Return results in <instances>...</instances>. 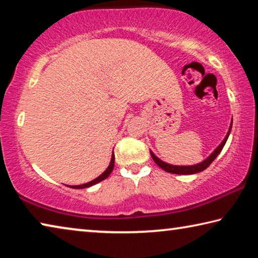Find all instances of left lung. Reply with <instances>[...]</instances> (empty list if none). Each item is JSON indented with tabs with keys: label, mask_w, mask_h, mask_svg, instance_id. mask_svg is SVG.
Returning a JSON list of instances; mask_svg holds the SVG:
<instances>
[{
	"label": "left lung",
	"mask_w": 258,
	"mask_h": 258,
	"mask_svg": "<svg viewBox=\"0 0 258 258\" xmlns=\"http://www.w3.org/2000/svg\"><path fill=\"white\" fill-rule=\"evenodd\" d=\"M231 128H232V121H231L230 124V128L228 131V133H226L225 138L223 139V141L221 142V145L218 146L215 150H214L211 155H209L206 159L203 160L202 163L199 164H196V165H189V166H178V165H172V164H167L163 161L161 159H159L158 157H157L154 152L150 150V155L152 157V159H154L155 163L159 166L160 168H163L164 171L168 172V173H173V174H182V175H190V174H196V173H199V172H203L206 169L209 165H211L214 159L216 158L218 156V154L222 151L223 149V147L225 146L226 143V140H228L230 132H231Z\"/></svg>",
	"instance_id": "obj_1"
}]
</instances>
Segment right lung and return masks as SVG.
Segmentation results:
<instances>
[{
    "label": "right lung",
    "instance_id": "right-lung-1",
    "mask_svg": "<svg viewBox=\"0 0 258 258\" xmlns=\"http://www.w3.org/2000/svg\"><path fill=\"white\" fill-rule=\"evenodd\" d=\"M113 165H115V155H113V151H112L110 164H109L107 169L101 174V175H99L97 178H94V180H92L91 182L84 183V184H81V185H69V186L73 187V189H85V187H89V186H92L94 184H97V183L103 181L104 178H107L109 175H110V173L112 172V169H113Z\"/></svg>",
    "mask_w": 258,
    "mask_h": 258
}]
</instances>
